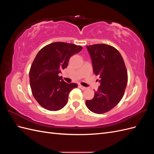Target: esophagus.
<instances>
[{
    "mask_svg": "<svg viewBox=\"0 0 154 154\" xmlns=\"http://www.w3.org/2000/svg\"><path fill=\"white\" fill-rule=\"evenodd\" d=\"M80 87V88H81V89H82V90H85V89H87V87H83V86H82V85H80L79 86Z\"/></svg>",
    "mask_w": 154,
    "mask_h": 154,
    "instance_id": "34e87169",
    "label": "esophagus"
}]
</instances>
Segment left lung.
Instances as JSON below:
<instances>
[{
    "mask_svg": "<svg viewBox=\"0 0 154 154\" xmlns=\"http://www.w3.org/2000/svg\"><path fill=\"white\" fill-rule=\"evenodd\" d=\"M93 71L101 82L94 97L87 100V108L96 114H104L112 109L122 99L128 82L127 70L120 53L110 45H87Z\"/></svg>",
    "mask_w": 154,
    "mask_h": 154,
    "instance_id": "1",
    "label": "left lung"
}]
</instances>
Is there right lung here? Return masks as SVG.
<instances>
[{
  "mask_svg": "<svg viewBox=\"0 0 154 154\" xmlns=\"http://www.w3.org/2000/svg\"><path fill=\"white\" fill-rule=\"evenodd\" d=\"M82 48L58 42L45 45L36 54L29 70V82L32 95L43 108L57 111L67 104L69 92L78 85L65 82L58 74L67 67L71 56Z\"/></svg>",
  "mask_w": 154,
  "mask_h": 154,
  "instance_id": "add662e5",
  "label": "right lung"
}]
</instances>
